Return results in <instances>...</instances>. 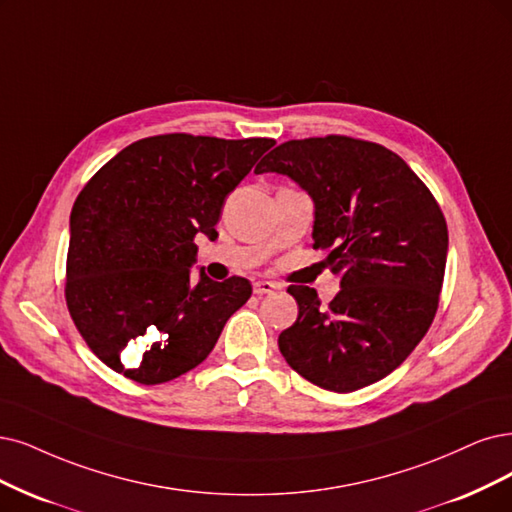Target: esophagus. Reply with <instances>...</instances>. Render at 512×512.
I'll return each mask as SVG.
<instances>
[{
	"label": "esophagus",
	"mask_w": 512,
	"mask_h": 512,
	"mask_svg": "<svg viewBox=\"0 0 512 512\" xmlns=\"http://www.w3.org/2000/svg\"><path fill=\"white\" fill-rule=\"evenodd\" d=\"M278 289H280V285H276V282H270V280H257V282H253V291H255L257 295L274 293V291H278Z\"/></svg>",
	"instance_id": "obj_1"
}]
</instances>
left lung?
<instances>
[{
    "instance_id": "1",
    "label": "left lung",
    "mask_w": 512,
    "mask_h": 512,
    "mask_svg": "<svg viewBox=\"0 0 512 512\" xmlns=\"http://www.w3.org/2000/svg\"><path fill=\"white\" fill-rule=\"evenodd\" d=\"M255 173L289 175L314 200V249L339 276L327 306L291 285L299 314L278 337L285 361L331 392L365 388L399 367L439 308L447 223L407 162L380 143L344 135L293 139Z\"/></svg>"
}]
</instances>
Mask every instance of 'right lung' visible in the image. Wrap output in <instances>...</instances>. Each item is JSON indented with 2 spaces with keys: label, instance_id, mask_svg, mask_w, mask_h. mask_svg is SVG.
<instances>
[{
  "label": "right lung",
  "instance_id": "1",
  "mask_svg": "<svg viewBox=\"0 0 512 512\" xmlns=\"http://www.w3.org/2000/svg\"><path fill=\"white\" fill-rule=\"evenodd\" d=\"M274 139L187 132L130 143L71 208L65 301L88 348L145 386L192 371L253 289L246 278H189L196 234L215 238L227 194Z\"/></svg>",
  "mask_w": 512,
  "mask_h": 512
}]
</instances>
